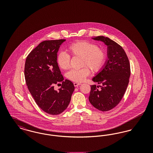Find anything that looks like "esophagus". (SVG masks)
<instances>
[{"mask_svg": "<svg viewBox=\"0 0 153 153\" xmlns=\"http://www.w3.org/2000/svg\"><path fill=\"white\" fill-rule=\"evenodd\" d=\"M73 84H74V87H78V86H79V85H81V84L79 83V82H74Z\"/></svg>", "mask_w": 153, "mask_h": 153, "instance_id": "34e87169", "label": "esophagus"}]
</instances>
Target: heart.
Wrapping results in <instances>:
<instances>
[{"label": "heart", "instance_id": "b5f03b06", "mask_svg": "<svg viewBox=\"0 0 153 153\" xmlns=\"http://www.w3.org/2000/svg\"><path fill=\"white\" fill-rule=\"evenodd\" d=\"M68 51L74 57H81V66H84L80 69H72L67 73L69 80L81 82L90 74V69L93 72H99L102 69L106 59L105 51L99 48L96 44L87 41H80L68 45ZM59 66L62 69L70 67L71 56L64 51L59 52L57 56Z\"/></svg>", "mask_w": 153, "mask_h": 153}]
</instances>
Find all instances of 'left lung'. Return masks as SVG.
I'll return each mask as SVG.
<instances>
[{
  "instance_id": "1",
  "label": "left lung",
  "mask_w": 153,
  "mask_h": 153,
  "mask_svg": "<svg viewBox=\"0 0 153 153\" xmlns=\"http://www.w3.org/2000/svg\"><path fill=\"white\" fill-rule=\"evenodd\" d=\"M92 39L107 46L108 59L102 71L92 79L102 86L98 89V86L91 85L89 100L96 108L107 111L115 107L123 97L131 74L130 62L122 47L109 38L99 36Z\"/></svg>"
}]
</instances>
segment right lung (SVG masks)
<instances>
[{
	"mask_svg": "<svg viewBox=\"0 0 153 153\" xmlns=\"http://www.w3.org/2000/svg\"><path fill=\"white\" fill-rule=\"evenodd\" d=\"M65 39L44 41L27 56L25 65V77L31 95L45 112L56 115L68 107L74 90L73 82L64 80L57 61L59 46ZM62 86L58 91L53 85Z\"/></svg>",
	"mask_w": 153,
	"mask_h": 153,
	"instance_id": "right-lung-1",
	"label": "right lung"
}]
</instances>
